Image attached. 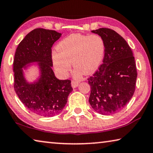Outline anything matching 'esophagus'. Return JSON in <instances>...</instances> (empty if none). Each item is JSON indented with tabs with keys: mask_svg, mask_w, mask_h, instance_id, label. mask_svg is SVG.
Wrapping results in <instances>:
<instances>
[{
	"mask_svg": "<svg viewBox=\"0 0 153 153\" xmlns=\"http://www.w3.org/2000/svg\"><path fill=\"white\" fill-rule=\"evenodd\" d=\"M79 84V82H76V81H74V80H72L71 81V86L75 88H76L77 86H78Z\"/></svg>",
	"mask_w": 153,
	"mask_h": 153,
	"instance_id": "1",
	"label": "esophagus"
}]
</instances>
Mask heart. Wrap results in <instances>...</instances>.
<instances>
[{
	"instance_id": "b5f03b06",
	"label": "heart",
	"mask_w": 153,
	"mask_h": 153,
	"mask_svg": "<svg viewBox=\"0 0 153 153\" xmlns=\"http://www.w3.org/2000/svg\"><path fill=\"white\" fill-rule=\"evenodd\" d=\"M56 52L52 55L55 71L61 77H66L71 68L76 69L75 76L82 73L90 74L100 66L105 53V45L99 36L72 34L65 38L56 46Z\"/></svg>"
}]
</instances>
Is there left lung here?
<instances>
[{
	"label": "left lung",
	"mask_w": 153,
	"mask_h": 153,
	"mask_svg": "<svg viewBox=\"0 0 153 153\" xmlns=\"http://www.w3.org/2000/svg\"><path fill=\"white\" fill-rule=\"evenodd\" d=\"M105 45V56L98 70L88 78L91 90L89 102L101 115L119 112L135 91L137 71L133 53L123 37L108 28L91 31Z\"/></svg>",
	"instance_id": "8db88e82"
}]
</instances>
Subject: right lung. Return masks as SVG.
I'll use <instances>...</instances> for the list:
<instances>
[{
  "label": "right lung",
  "instance_id": "obj_1",
  "mask_svg": "<svg viewBox=\"0 0 153 153\" xmlns=\"http://www.w3.org/2000/svg\"><path fill=\"white\" fill-rule=\"evenodd\" d=\"M61 36L55 30L36 28L25 36L15 52L13 61L14 89L27 109L36 115L51 117L63 111L72 92L71 80H59L52 69V46ZM36 62L41 75L36 82L25 79L23 68Z\"/></svg>",
  "mask_w": 153,
  "mask_h": 153
}]
</instances>
